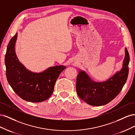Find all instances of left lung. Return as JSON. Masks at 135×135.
<instances>
[{"mask_svg": "<svg viewBox=\"0 0 135 135\" xmlns=\"http://www.w3.org/2000/svg\"><path fill=\"white\" fill-rule=\"evenodd\" d=\"M129 62V56L126 48L122 69L107 80L94 81L85 71L79 70L76 82L78 95L92 106H103L110 103L119 93L126 82Z\"/></svg>", "mask_w": 135, "mask_h": 135, "instance_id": "obj_1", "label": "left lung"}]
</instances>
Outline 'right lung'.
<instances>
[{"instance_id":"add662e5","label":"right lung","mask_w":135,"mask_h":135,"mask_svg":"<svg viewBox=\"0 0 135 135\" xmlns=\"http://www.w3.org/2000/svg\"><path fill=\"white\" fill-rule=\"evenodd\" d=\"M17 38L16 33L7 48L5 65L7 80L13 90L22 99L32 103L46 100L52 95L56 81L66 66L49 67L40 73L28 70L16 55L15 45Z\"/></svg>"}]
</instances>
